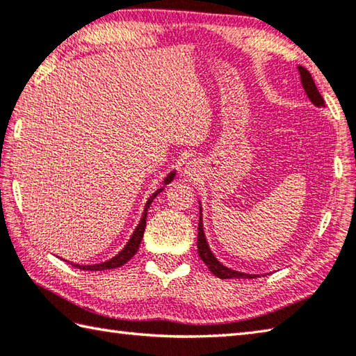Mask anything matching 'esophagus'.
<instances>
[{"label": "esophagus", "instance_id": "obj_1", "mask_svg": "<svg viewBox=\"0 0 356 356\" xmlns=\"http://www.w3.org/2000/svg\"><path fill=\"white\" fill-rule=\"evenodd\" d=\"M195 169H197V163L195 161H189V163H186V173H189V175H192V173H195Z\"/></svg>", "mask_w": 356, "mask_h": 356}]
</instances>
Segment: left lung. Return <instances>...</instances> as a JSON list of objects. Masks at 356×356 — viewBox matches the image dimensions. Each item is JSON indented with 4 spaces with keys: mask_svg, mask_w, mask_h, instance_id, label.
Wrapping results in <instances>:
<instances>
[{
    "mask_svg": "<svg viewBox=\"0 0 356 356\" xmlns=\"http://www.w3.org/2000/svg\"><path fill=\"white\" fill-rule=\"evenodd\" d=\"M298 71H299V76H300V83H302V88L305 91L307 97L312 100L313 105H316L318 108H325V104H324V99L321 96V92L318 91L316 85H314V80L312 79V74L308 72L304 66H298ZM200 203V201H198ZM203 213H201V203H200V221H198V256L200 259L204 261L209 268L212 274H216L217 277L220 279H254V277H259V274H248V273H241V271H236V270H231V268L225 266L221 261L213 256V252L211 251L209 243H207L206 236H204V229H203Z\"/></svg>",
    "mask_w": 356,
    "mask_h": 356,
    "instance_id": "obj_1",
    "label": "left lung"
}]
</instances>
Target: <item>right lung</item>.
<instances>
[{
	"mask_svg": "<svg viewBox=\"0 0 356 356\" xmlns=\"http://www.w3.org/2000/svg\"><path fill=\"white\" fill-rule=\"evenodd\" d=\"M175 175H177V170H172L169 175L164 177L163 187H159V189H156L149 198H147V203L144 206L143 217H140L138 226L135 227V231H133V234L130 236L129 241H127V243H125V246L116 254L115 257H111V259L105 260V261H100V264H92V265H80V264H72V261H71V265L79 268V270H85V271H104V270H115V268H119V266H122L124 264H127V261H129L138 252V248L140 245V240H143V237H144L147 211H149L152 201L156 198L158 193H161V192L165 189L167 184L172 183V179L175 178ZM65 261H68V260H65ZM68 264H70V261H68Z\"/></svg>",
	"mask_w": 356,
	"mask_h": 356,
	"instance_id": "add662e5",
	"label": "right lung"
}]
</instances>
